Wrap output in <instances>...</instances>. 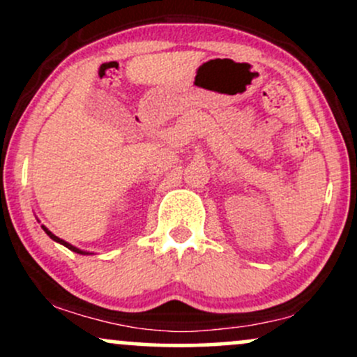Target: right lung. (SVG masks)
Segmentation results:
<instances>
[{"mask_svg":"<svg viewBox=\"0 0 357 357\" xmlns=\"http://www.w3.org/2000/svg\"><path fill=\"white\" fill-rule=\"evenodd\" d=\"M43 229H44V231H46V234H47V236H50V238L52 239V241H56V243H59V245L66 246V248H68V250H71V251H75V253H80V255H89V251H84V250H78V248H75L73 245H70V243H66V241H65V239H61V238H58V236H54V234H52V232H51V231H50V229H47V227H44V226H43Z\"/></svg>","mask_w":357,"mask_h":357,"instance_id":"1","label":"right lung"}]
</instances>
